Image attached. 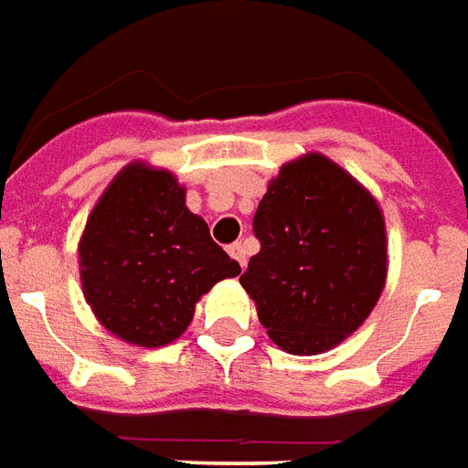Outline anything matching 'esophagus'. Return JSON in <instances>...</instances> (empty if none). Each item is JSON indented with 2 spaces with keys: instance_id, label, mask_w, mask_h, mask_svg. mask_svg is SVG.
Masks as SVG:
<instances>
[{
  "instance_id": "1",
  "label": "esophagus",
  "mask_w": 468,
  "mask_h": 468,
  "mask_svg": "<svg viewBox=\"0 0 468 468\" xmlns=\"http://www.w3.org/2000/svg\"><path fill=\"white\" fill-rule=\"evenodd\" d=\"M229 254L239 261V267H247V244H244V241H234V244L229 247Z\"/></svg>"
}]
</instances>
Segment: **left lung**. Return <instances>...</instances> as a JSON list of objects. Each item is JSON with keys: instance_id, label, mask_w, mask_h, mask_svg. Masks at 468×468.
<instances>
[{"instance_id": "obj_1", "label": "left lung", "mask_w": 468, "mask_h": 468, "mask_svg": "<svg viewBox=\"0 0 468 468\" xmlns=\"http://www.w3.org/2000/svg\"><path fill=\"white\" fill-rule=\"evenodd\" d=\"M251 229L260 251L239 282L271 340L313 356L356 333L386 282L376 198L330 158L310 154L282 165Z\"/></svg>"}]
</instances>
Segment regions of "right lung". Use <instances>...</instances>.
Listing matches in <instances>:
<instances>
[{"label":"right lung","instance_id":"1","mask_svg":"<svg viewBox=\"0 0 468 468\" xmlns=\"http://www.w3.org/2000/svg\"><path fill=\"white\" fill-rule=\"evenodd\" d=\"M80 280L92 313L133 346L176 340L198 297L237 277L231 260L186 208V194L168 171L131 164L92 208L80 239Z\"/></svg>","mask_w":468,"mask_h":468}]
</instances>
